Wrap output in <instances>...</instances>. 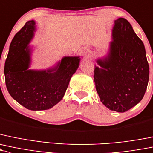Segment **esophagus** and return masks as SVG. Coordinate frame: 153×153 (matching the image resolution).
Here are the masks:
<instances>
[{"label": "esophagus", "instance_id": "esophagus-1", "mask_svg": "<svg viewBox=\"0 0 153 153\" xmlns=\"http://www.w3.org/2000/svg\"><path fill=\"white\" fill-rule=\"evenodd\" d=\"M81 52H82V54H83V56H84L85 58L89 57V56L90 54V51H89V48H83V49H82Z\"/></svg>", "mask_w": 153, "mask_h": 153}]
</instances>
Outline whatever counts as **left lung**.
I'll use <instances>...</instances> for the list:
<instances>
[{
	"label": "left lung",
	"instance_id": "8db88e82",
	"mask_svg": "<svg viewBox=\"0 0 153 153\" xmlns=\"http://www.w3.org/2000/svg\"><path fill=\"white\" fill-rule=\"evenodd\" d=\"M111 37L107 55L96 60L94 81L102 103L123 113L142 100L149 67L144 43L126 19L114 20Z\"/></svg>",
	"mask_w": 153,
	"mask_h": 153
}]
</instances>
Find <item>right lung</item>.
I'll list each match as a JSON object with an SVG mask.
<instances>
[{
    "mask_svg": "<svg viewBox=\"0 0 153 153\" xmlns=\"http://www.w3.org/2000/svg\"><path fill=\"white\" fill-rule=\"evenodd\" d=\"M36 22L29 20L13 38L4 66L8 91L17 102L31 111L51 108L64 97L80 56H64L46 70H30Z\"/></svg>",
    "mask_w": 153,
    "mask_h": 153,
    "instance_id": "right-lung-1",
    "label": "right lung"
}]
</instances>
